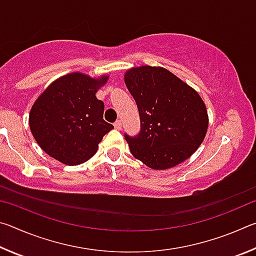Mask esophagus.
<instances>
[{"instance_id":"obj_1","label":"esophagus","mask_w":256,"mask_h":256,"mask_svg":"<svg viewBox=\"0 0 256 256\" xmlns=\"http://www.w3.org/2000/svg\"><path fill=\"white\" fill-rule=\"evenodd\" d=\"M114 128H115L116 130H120V128H122V122H120V120H116V122L114 123Z\"/></svg>"}]
</instances>
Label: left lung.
<instances>
[{
    "instance_id": "1",
    "label": "left lung",
    "mask_w": 256,
    "mask_h": 256,
    "mask_svg": "<svg viewBox=\"0 0 256 256\" xmlns=\"http://www.w3.org/2000/svg\"><path fill=\"white\" fill-rule=\"evenodd\" d=\"M124 81L141 120V131L136 138L125 134L134 158L151 170H164L196 152L209 125L200 94L162 66L128 68Z\"/></svg>"
}]
</instances>
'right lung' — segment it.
Wrapping results in <instances>:
<instances>
[{
  "label": "right lung",
  "mask_w": 256,
  "mask_h": 256,
  "mask_svg": "<svg viewBox=\"0 0 256 256\" xmlns=\"http://www.w3.org/2000/svg\"><path fill=\"white\" fill-rule=\"evenodd\" d=\"M110 76L72 72L58 78L36 99L29 126L38 146L60 162L74 166L97 152L102 136L114 128L104 120L96 92Z\"/></svg>",
  "instance_id": "right-lung-1"
}]
</instances>
